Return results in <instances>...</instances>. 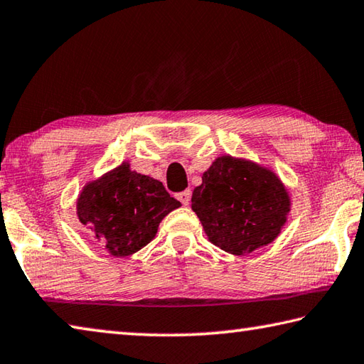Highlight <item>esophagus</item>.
Here are the masks:
<instances>
[{
  "label": "esophagus",
  "mask_w": 364,
  "mask_h": 364,
  "mask_svg": "<svg viewBox=\"0 0 364 364\" xmlns=\"http://www.w3.org/2000/svg\"><path fill=\"white\" fill-rule=\"evenodd\" d=\"M190 196H192V192H190V190H186V192L178 193V195H177V198H178V201L182 203L183 206H188V203H190Z\"/></svg>",
  "instance_id": "obj_1"
}]
</instances>
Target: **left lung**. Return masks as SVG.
<instances>
[{"label": "left lung", "mask_w": 364, "mask_h": 364, "mask_svg": "<svg viewBox=\"0 0 364 364\" xmlns=\"http://www.w3.org/2000/svg\"><path fill=\"white\" fill-rule=\"evenodd\" d=\"M201 178L193 190L192 209L213 245L233 256H246L282 233L291 196L272 169L224 155Z\"/></svg>", "instance_id": "obj_1"}]
</instances>
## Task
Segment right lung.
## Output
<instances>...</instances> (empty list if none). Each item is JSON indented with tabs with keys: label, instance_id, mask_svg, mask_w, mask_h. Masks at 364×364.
Listing matches in <instances>:
<instances>
[{
	"label": "right lung",
	"instance_id": "right-lung-1",
	"mask_svg": "<svg viewBox=\"0 0 364 364\" xmlns=\"http://www.w3.org/2000/svg\"><path fill=\"white\" fill-rule=\"evenodd\" d=\"M178 206L161 182L124 161L82 187L76 214L108 254L126 257L149 245L159 222Z\"/></svg>",
	"mask_w": 364,
	"mask_h": 364
}]
</instances>
